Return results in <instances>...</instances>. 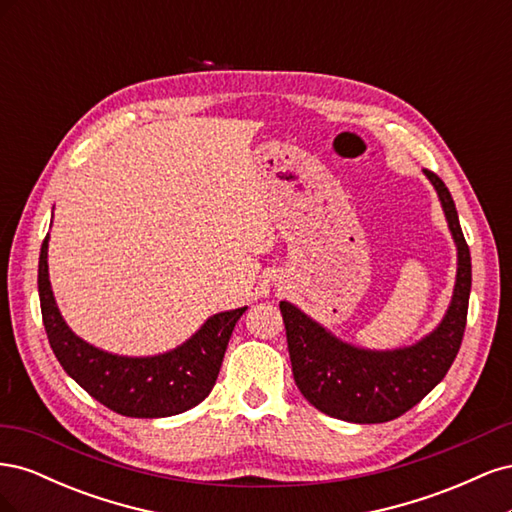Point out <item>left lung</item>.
<instances>
[{
  "instance_id": "obj_1",
  "label": "left lung",
  "mask_w": 512,
  "mask_h": 512,
  "mask_svg": "<svg viewBox=\"0 0 512 512\" xmlns=\"http://www.w3.org/2000/svg\"><path fill=\"white\" fill-rule=\"evenodd\" d=\"M425 175L438 190L459 260L453 301L436 331L410 348L371 352L339 342L301 309L280 303L299 391L320 412L348 423H386L414 408L451 369L466 331L472 288L470 247L451 192L436 173L425 168Z\"/></svg>"
}]
</instances>
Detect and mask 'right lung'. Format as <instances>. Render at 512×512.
<instances>
[{"instance_id":"right-lung-1","label":"right lung","mask_w":512,"mask_h":512,"mask_svg":"<svg viewBox=\"0 0 512 512\" xmlns=\"http://www.w3.org/2000/svg\"><path fill=\"white\" fill-rule=\"evenodd\" d=\"M46 247L49 235L42 241L38 262L44 331L61 367L91 397L123 416L160 418L190 410L211 393L232 329L247 307L215 314L173 352L147 359L108 354L76 337L61 318L49 282Z\"/></svg>"}]
</instances>
